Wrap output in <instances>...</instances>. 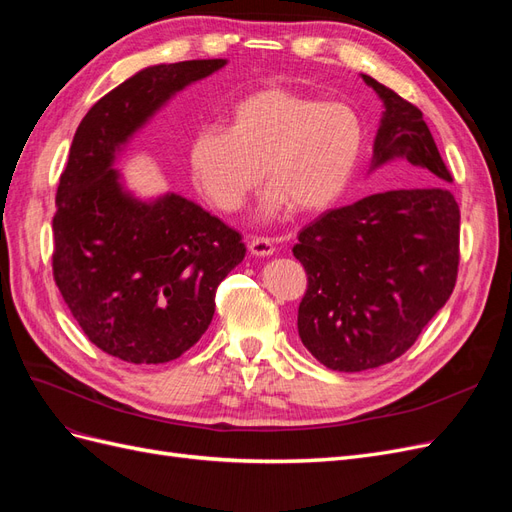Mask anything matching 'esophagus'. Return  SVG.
Wrapping results in <instances>:
<instances>
[{"mask_svg": "<svg viewBox=\"0 0 512 512\" xmlns=\"http://www.w3.org/2000/svg\"><path fill=\"white\" fill-rule=\"evenodd\" d=\"M247 247H250V252L254 256H271L275 252L273 241L267 237H252L250 243H247Z\"/></svg>", "mask_w": 512, "mask_h": 512, "instance_id": "esophagus-1", "label": "esophagus"}]
</instances>
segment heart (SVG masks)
Here are the masks:
<instances>
[{"instance_id":"obj_1","label":"heart","mask_w":512,"mask_h":512,"mask_svg":"<svg viewBox=\"0 0 512 512\" xmlns=\"http://www.w3.org/2000/svg\"><path fill=\"white\" fill-rule=\"evenodd\" d=\"M363 143V123L346 102L271 85L232 104L226 130H198L188 166L198 192L220 211H239L265 170L267 215L288 205L297 213H318L348 192Z\"/></svg>"}]
</instances>
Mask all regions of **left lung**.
Returning a JSON list of instances; mask_svg holds the SVG:
<instances>
[{"label": "left lung", "instance_id": "left-lung-1", "mask_svg": "<svg viewBox=\"0 0 512 512\" xmlns=\"http://www.w3.org/2000/svg\"><path fill=\"white\" fill-rule=\"evenodd\" d=\"M384 102L371 168L397 162L414 188L331 209L299 232L292 254L307 273L299 337L335 371H365L404 354L451 297L459 267L453 175L418 108L371 76Z\"/></svg>", "mask_w": 512, "mask_h": 512}]
</instances>
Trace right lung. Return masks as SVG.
<instances>
[{
  "label": "right lung",
  "instance_id": "add662e5",
  "mask_svg": "<svg viewBox=\"0 0 512 512\" xmlns=\"http://www.w3.org/2000/svg\"><path fill=\"white\" fill-rule=\"evenodd\" d=\"M192 59L145 68L100 98L74 134L53 215V277L91 344L128 363H168L215 312V290L245 256L237 230L192 200H138L115 153L177 91L224 68Z\"/></svg>",
  "mask_w": 512,
  "mask_h": 512
}]
</instances>
